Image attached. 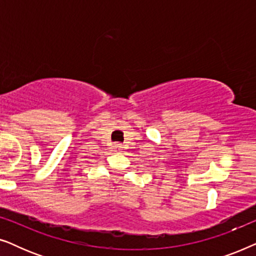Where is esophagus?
I'll return each mask as SVG.
<instances>
[{
    "instance_id": "1",
    "label": "esophagus",
    "mask_w": 256,
    "mask_h": 256,
    "mask_svg": "<svg viewBox=\"0 0 256 256\" xmlns=\"http://www.w3.org/2000/svg\"><path fill=\"white\" fill-rule=\"evenodd\" d=\"M115 146H116V149H118V150H120V148H121V146H120V144H116Z\"/></svg>"
}]
</instances>
